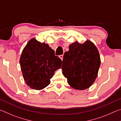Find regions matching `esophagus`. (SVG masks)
Returning <instances> with one entry per match:
<instances>
[{"label":"esophagus","instance_id":"34e87169","mask_svg":"<svg viewBox=\"0 0 121 121\" xmlns=\"http://www.w3.org/2000/svg\"><path fill=\"white\" fill-rule=\"evenodd\" d=\"M59 57H60V58L61 59V60H63V54L60 55V56H59Z\"/></svg>","mask_w":121,"mask_h":121}]
</instances>
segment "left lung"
Instances as JSON below:
<instances>
[{"label": "left lung", "mask_w": 121, "mask_h": 121, "mask_svg": "<svg viewBox=\"0 0 121 121\" xmlns=\"http://www.w3.org/2000/svg\"><path fill=\"white\" fill-rule=\"evenodd\" d=\"M100 65L99 51L93 43L77 42L69 45L62 60V73L73 89L85 90L92 85Z\"/></svg>", "instance_id": "obj_1"}]
</instances>
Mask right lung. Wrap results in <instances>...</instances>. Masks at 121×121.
I'll return each mask as SVG.
<instances>
[{"label": "right lung", "mask_w": 121, "mask_h": 121, "mask_svg": "<svg viewBox=\"0 0 121 121\" xmlns=\"http://www.w3.org/2000/svg\"><path fill=\"white\" fill-rule=\"evenodd\" d=\"M20 62L26 84L40 90L50 84L54 71L61 68L62 61L48 44L32 38L22 51Z\"/></svg>", "instance_id": "add662e5"}]
</instances>
